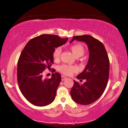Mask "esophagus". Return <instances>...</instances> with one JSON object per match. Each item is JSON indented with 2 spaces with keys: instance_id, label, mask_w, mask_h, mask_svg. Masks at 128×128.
Masks as SVG:
<instances>
[{
  "instance_id": "34e87169",
  "label": "esophagus",
  "mask_w": 128,
  "mask_h": 128,
  "mask_svg": "<svg viewBox=\"0 0 128 128\" xmlns=\"http://www.w3.org/2000/svg\"><path fill=\"white\" fill-rule=\"evenodd\" d=\"M66 78H67L66 77L64 76H62V81H64V80H66Z\"/></svg>"
}]
</instances>
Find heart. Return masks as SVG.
Listing matches in <instances>:
<instances>
[{
  "mask_svg": "<svg viewBox=\"0 0 128 128\" xmlns=\"http://www.w3.org/2000/svg\"><path fill=\"white\" fill-rule=\"evenodd\" d=\"M71 51L72 52L73 55L76 58H80L83 56L85 53V50L83 46L80 44H73L70 47ZM62 48L61 47H58L54 50L52 56L55 60H59L61 54ZM59 70L60 72L66 76H72L73 73L77 71V68L74 66H69V65L63 64L60 66L59 68Z\"/></svg>",
  "mask_w": 128,
  "mask_h": 128,
  "instance_id": "heart-1",
  "label": "heart"
}]
</instances>
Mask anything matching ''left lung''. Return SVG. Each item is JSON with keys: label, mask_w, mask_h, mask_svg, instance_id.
<instances>
[{"label": "left lung", "mask_w": 128, "mask_h": 128, "mask_svg": "<svg viewBox=\"0 0 128 128\" xmlns=\"http://www.w3.org/2000/svg\"><path fill=\"white\" fill-rule=\"evenodd\" d=\"M74 40L82 41L88 44L89 58L84 71L77 76L78 80H86L83 85L74 81L70 91L75 102L88 105L100 98L107 87L110 72V60L102 43L88 35L73 36Z\"/></svg>", "instance_id": "8db88e82"}]
</instances>
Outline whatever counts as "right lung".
I'll return each instance as SVG.
<instances>
[{
	"mask_svg": "<svg viewBox=\"0 0 128 128\" xmlns=\"http://www.w3.org/2000/svg\"><path fill=\"white\" fill-rule=\"evenodd\" d=\"M67 40L56 35L42 34L30 40L21 52L17 63V81L21 93L33 104L42 107L55 99L61 75L56 72L51 78H44L43 72L54 64V50Z\"/></svg>",
	"mask_w": 128,
	"mask_h": 128,
	"instance_id": "add662e5",
	"label": "right lung"
}]
</instances>
